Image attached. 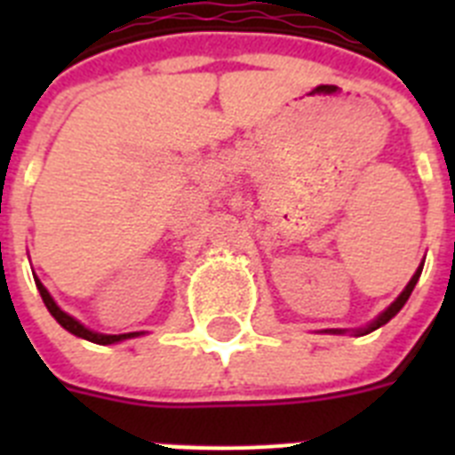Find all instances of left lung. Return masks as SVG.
Returning <instances> with one entry per match:
<instances>
[{
    "mask_svg": "<svg viewBox=\"0 0 455 455\" xmlns=\"http://www.w3.org/2000/svg\"><path fill=\"white\" fill-rule=\"evenodd\" d=\"M421 268H424V262H421L419 267H417L415 275L410 277V283L405 284V289H403V291H401L399 296H396V300H394V303H389V307H385L383 312H380V315H378L376 319L371 321V323H367V325H364V328H355V331H351L353 335H357V337L369 335V332L378 331V328H380V325H385V323H387L389 319H394V316L399 315V312H401V307H403V305L408 303L410 293H412V289H415L417 280H419V275H421ZM323 332H331V335H344V332H348V331H341V328H331V331H323Z\"/></svg>",
    "mask_w": 455,
    "mask_h": 455,
    "instance_id": "obj_1",
    "label": "left lung"
}]
</instances>
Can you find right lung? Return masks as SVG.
I'll use <instances>...</instances> for the list:
<instances>
[{
  "label": "right lung",
  "mask_w": 455,
  "mask_h": 455,
  "mask_svg": "<svg viewBox=\"0 0 455 455\" xmlns=\"http://www.w3.org/2000/svg\"><path fill=\"white\" fill-rule=\"evenodd\" d=\"M34 280H36V287H38L40 296H43V303H45V307L50 309V315L54 316L56 321H59V325H63V328H66L68 332H72L75 337H82V339L92 341V344H102V347H107V344H118V341L134 339V337L146 335L143 331H140V332H124V335H104V332L91 331V328H86L82 321H77L75 316H70L68 312H63V309L56 305V300L52 299V293L47 291L45 284L40 283L38 277H34Z\"/></svg>",
  "instance_id": "obj_1"
}]
</instances>
